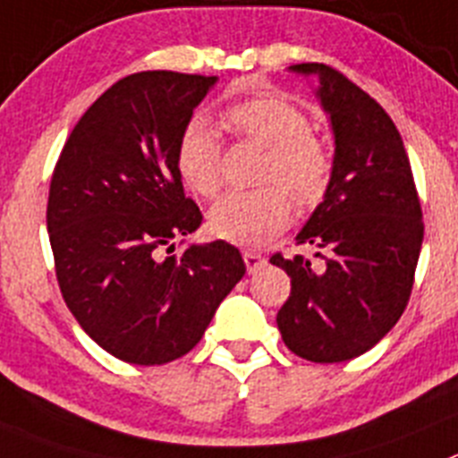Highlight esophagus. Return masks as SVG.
Segmentation results:
<instances>
[{
	"label": "esophagus",
	"mask_w": 458,
	"mask_h": 458,
	"mask_svg": "<svg viewBox=\"0 0 458 458\" xmlns=\"http://www.w3.org/2000/svg\"><path fill=\"white\" fill-rule=\"evenodd\" d=\"M244 262H246V269H249V274H255V271L262 269V267L267 265L265 255L255 253V250H244Z\"/></svg>",
	"instance_id": "obj_1"
}]
</instances>
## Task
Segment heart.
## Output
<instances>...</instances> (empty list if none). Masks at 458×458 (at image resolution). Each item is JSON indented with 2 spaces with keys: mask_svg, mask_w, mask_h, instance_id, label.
<instances>
[{
  "mask_svg": "<svg viewBox=\"0 0 458 458\" xmlns=\"http://www.w3.org/2000/svg\"><path fill=\"white\" fill-rule=\"evenodd\" d=\"M224 121L239 137L267 148L265 182L283 183L303 208L324 196L331 162L324 146L310 134V121L299 106L278 96L246 98L224 111ZM175 162L191 191L212 196L219 189V141L208 118H193L184 127ZM282 188L267 184L221 196L209 209L212 234L239 246L267 244L290 224L292 200Z\"/></svg>",
  "mask_w": 458,
  "mask_h": 458,
  "instance_id": "heart-1",
  "label": "heart"
}]
</instances>
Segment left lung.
<instances>
[{
	"label": "left lung",
	"instance_id": "obj_1",
	"mask_svg": "<svg viewBox=\"0 0 458 458\" xmlns=\"http://www.w3.org/2000/svg\"><path fill=\"white\" fill-rule=\"evenodd\" d=\"M287 70L317 80L315 96L331 121L335 152L324 200L296 234L299 244L315 246L321 262L271 258L292 278L276 324L296 356L352 360L369 352L409 303L422 209L409 155L383 106L324 64Z\"/></svg>",
	"mask_w": 458,
	"mask_h": 458
}]
</instances>
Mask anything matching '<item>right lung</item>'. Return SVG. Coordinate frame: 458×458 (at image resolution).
<instances>
[{
	"instance_id": "obj_1",
	"label": "right lung",
	"mask_w": 458,
	"mask_h": 458,
	"mask_svg": "<svg viewBox=\"0 0 458 458\" xmlns=\"http://www.w3.org/2000/svg\"><path fill=\"white\" fill-rule=\"evenodd\" d=\"M216 80L148 70L116 81L80 118L49 184L47 233L65 306L131 365L191 352L246 274L224 239L171 255L173 239L203 224L175 155Z\"/></svg>"
}]
</instances>
